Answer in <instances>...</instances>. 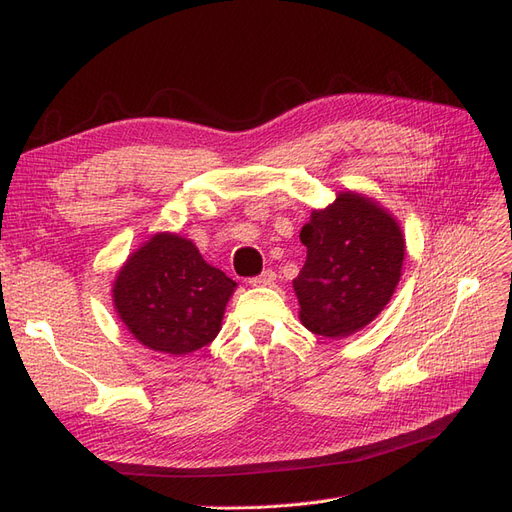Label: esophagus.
I'll use <instances>...</instances> for the list:
<instances>
[{
    "label": "esophagus",
    "mask_w": 512,
    "mask_h": 512,
    "mask_svg": "<svg viewBox=\"0 0 512 512\" xmlns=\"http://www.w3.org/2000/svg\"><path fill=\"white\" fill-rule=\"evenodd\" d=\"M275 282V271L273 269H265L260 275L250 277L252 286H271Z\"/></svg>",
    "instance_id": "1"
}]
</instances>
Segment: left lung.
<instances>
[{"mask_svg":"<svg viewBox=\"0 0 512 512\" xmlns=\"http://www.w3.org/2000/svg\"><path fill=\"white\" fill-rule=\"evenodd\" d=\"M307 260L294 280L301 322L324 337L363 329L391 301L404 262V235L378 203L342 192L301 230Z\"/></svg>","mask_w":512,"mask_h":512,"instance_id":"obj_1","label":"left lung"}]
</instances>
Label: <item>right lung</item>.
<instances>
[{"label": "right lung", "instance_id": "add662e5", "mask_svg": "<svg viewBox=\"0 0 512 512\" xmlns=\"http://www.w3.org/2000/svg\"><path fill=\"white\" fill-rule=\"evenodd\" d=\"M235 286L207 265L192 241L160 232L119 271L113 299L138 342L181 356L209 346L220 333Z\"/></svg>", "mask_w": 512, "mask_h": 512}]
</instances>
